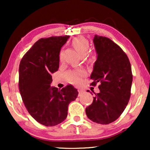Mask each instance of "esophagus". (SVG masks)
Masks as SVG:
<instances>
[{
  "label": "esophagus",
  "instance_id": "1",
  "mask_svg": "<svg viewBox=\"0 0 150 150\" xmlns=\"http://www.w3.org/2000/svg\"><path fill=\"white\" fill-rule=\"evenodd\" d=\"M78 91H79V94H81V93L83 92V90L79 89H78Z\"/></svg>",
  "mask_w": 150,
  "mask_h": 150
}]
</instances>
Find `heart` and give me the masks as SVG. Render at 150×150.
<instances>
[{"instance_id": "obj_1", "label": "heart", "mask_w": 150, "mask_h": 150, "mask_svg": "<svg viewBox=\"0 0 150 150\" xmlns=\"http://www.w3.org/2000/svg\"><path fill=\"white\" fill-rule=\"evenodd\" d=\"M71 44L76 50L79 53L81 56H85L88 52L89 47V43L87 39L83 38V37H76L74 38ZM63 54L62 52L59 54V59L60 60L62 59ZM66 79L67 81L71 83L79 84L81 83V79L86 76L85 71L83 69H76L74 71H68L66 74Z\"/></svg>"}]
</instances>
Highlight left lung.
Returning a JSON list of instances; mask_svg holds the SVG:
<instances>
[{"label":"left lung","mask_w":150,"mask_h":150,"mask_svg":"<svg viewBox=\"0 0 150 150\" xmlns=\"http://www.w3.org/2000/svg\"><path fill=\"white\" fill-rule=\"evenodd\" d=\"M97 60L91 75V85L100 83L86 115L92 122L108 124L120 117L131 94L132 74L130 61L124 50L109 38L96 35L93 39Z\"/></svg>","instance_id":"8db88e82"}]
</instances>
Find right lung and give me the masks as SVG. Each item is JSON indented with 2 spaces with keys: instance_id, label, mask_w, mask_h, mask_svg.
<instances>
[{
  "instance_id": "obj_1",
  "label": "right lung",
  "mask_w": 150,
  "mask_h": 150,
  "mask_svg": "<svg viewBox=\"0 0 150 150\" xmlns=\"http://www.w3.org/2000/svg\"><path fill=\"white\" fill-rule=\"evenodd\" d=\"M69 35L41 38L24 55L19 66V89L29 114L40 124L54 126L67 117L68 105L79 95L72 85L51 87L59 53Z\"/></svg>"
}]
</instances>
